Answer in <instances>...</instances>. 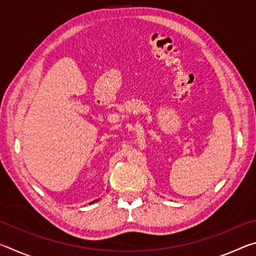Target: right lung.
<instances>
[{
	"instance_id": "obj_1",
	"label": "right lung",
	"mask_w": 256,
	"mask_h": 256,
	"mask_svg": "<svg viewBox=\"0 0 256 256\" xmlns=\"http://www.w3.org/2000/svg\"><path fill=\"white\" fill-rule=\"evenodd\" d=\"M96 201H98V200H96Z\"/></svg>"
}]
</instances>
